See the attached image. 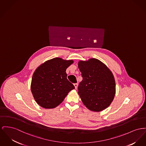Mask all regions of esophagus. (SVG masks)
<instances>
[{"label":"esophagus","instance_id":"34e87169","mask_svg":"<svg viewBox=\"0 0 146 146\" xmlns=\"http://www.w3.org/2000/svg\"><path fill=\"white\" fill-rule=\"evenodd\" d=\"M74 86H75V88L76 89L78 86V84H77V83H76V84H74Z\"/></svg>","mask_w":146,"mask_h":146}]
</instances>
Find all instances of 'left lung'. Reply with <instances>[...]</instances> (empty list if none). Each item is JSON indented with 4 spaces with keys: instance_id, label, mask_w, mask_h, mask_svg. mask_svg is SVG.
<instances>
[{
    "instance_id": "left-lung-1",
    "label": "left lung",
    "mask_w": 146,
    "mask_h": 146,
    "mask_svg": "<svg viewBox=\"0 0 146 146\" xmlns=\"http://www.w3.org/2000/svg\"><path fill=\"white\" fill-rule=\"evenodd\" d=\"M78 68L82 77L78 86V94L83 104L95 112L106 109L116 94L115 80L112 72L96 58L80 61Z\"/></svg>"
}]
</instances>
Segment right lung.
<instances>
[{
  "label": "right lung",
  "instance_id": "obj_1",
  "mask_svg": "<svg viewBox=\"0 0 146 146\" xmlns=\"http://www.w3.org/2000/svg\"><path fill=\"white\" fill-rule=\"evenodd\" d=\"M74 61L54 58L41 64L33 74L31 91L37 104L45 108L57 107L75 86L66 70Z\"/></svg>",
  "mask_w": 146,
  "mask_h": 146
}]
</instances>
